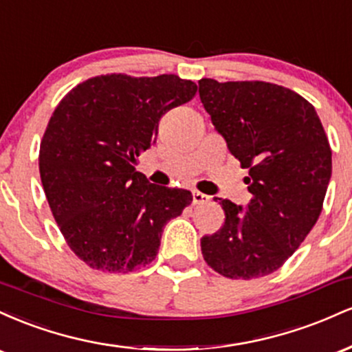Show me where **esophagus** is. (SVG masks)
Here are the masks:
<instances>
[{
	"instance_id": "34e87169",
	"label": "esophagus",
	"mask_w": 352,
	"mask_h": 352,
	"mask_svg": "<svg viewBox=\"0 0 352 352\" xmlns=\"http://www.w3.org/2000/svg\"><path fill=\"white\" fill-rule=\"evenodd\" d=\"M210 200V197L204 195L201 192H193V204L195 205H201V204H207Z\"/></svg>"
}]
</instances>
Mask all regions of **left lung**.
Returning <instances> with one entry per match:
<instances>
[{"mask_svg": "<svg viewBox=\"0 0 352 352\" xmlns=\"http://www.w3.org/2000/svg\"><path fill=\"white\" fill-rule=\"evenodd\" d=\"M199 94L228 151L248 170L243 210L215 199L221 228L201 238V254L230 280L276 272L296 252L322 210L331 179V147L313 104L263 80L200 79Z\"/></svg>", "mask_w": 352, "mask_h": 352, "instance_id": "1", "label": "left lung"}]
</instances>
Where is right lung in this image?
<instances>
[{
  "mask_svg": "<svg viewBox=\"0 0 352 352\" xmlns=\"http://www.w3.org/2000/svg\"><path fill=\"white\" fill-rule=\"evenodd\" d=\"M195 94L197 84L175 74H102L71 89L52 112L39 175L64 240L92 270L152 263L167 221L192 204L188 190L148 184L135 165L165 112Z\"/></svg>",
  "mask_w": 352,
  "mask_h": 352,
  "instance_id": "add662e5",
  "label": "right lung"
}]
</instances>
